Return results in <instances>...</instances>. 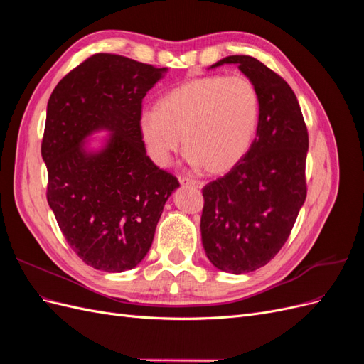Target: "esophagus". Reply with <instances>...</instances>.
Here are the masks:
<instances>
[{
  "label": "esophagus",
  "mask_w": 364,
  "mask_h": 364,
  "mask_svg": "<svg viewBox=\"0 0 364 364\" xmlns=\"http://www.w3.org/2000/svg\"><path fill=\"white\" fill-rule=\"evenodd\" d=\"M179 181L182 185H190V186H194V188H197V190H202L205 186V183L202 181H196V179H190V178H181Z\"/></svg>",
  "instance_id": "34e87169"
}]
</instances>
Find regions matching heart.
<instances>
[{"mask_svg":"<svg viewBox=\"0 0 364 364\" xmlns=\"http://www.w3.org/2000/svg\"><path fill=\"white\" fill-rule=\"evenodd\" d=\"M259 95L245 75H205L165 92L138 117L149 156L167 165L183 139L188 162L211 174L232 170L255 139Z\"/></svg>","mask_w":364,"mask_h":364,"instance_id":"heart-1","label":"heart"}]
</instances>
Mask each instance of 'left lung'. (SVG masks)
<instances>
[{
  "label": "left lung",
  "instance_id": "obj_1",
  "mask_svg": "<svg viewBox=\"0 0 364 364\" xmlns=\"http://www.w3.org/2000/svg\"><path fill=\"white\" fill-rule=\"evenodd\" d=\"M238 65L259 95L257 138L247 155L203 188L202 245L218 270H257L287 241L305 197L308 132L289 83L250 56H228L209 68Z\"/></svg>",
  "mask_w": 364,
  "mask_h": 364
}]
</instances>
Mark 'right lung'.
<instances>
[{"instance_id":"1","label":"right lung","mask_w":364,"mask_h":364,"mask_svg":"<svg viewBox=\"0 0 364 364\" xmlns=\"http://www.w3.org/2000/svg\"><path fill=\"white\" fill-rule=\"evenodd\" d=\"M167 71L98 53L65 75L48 100L41 147L47 200L71 249L97 270L135 269L179 188L147 156L138 129L142 98ZM102 131L107 136L92 141Z\"/></svg>"}]
</instances>
